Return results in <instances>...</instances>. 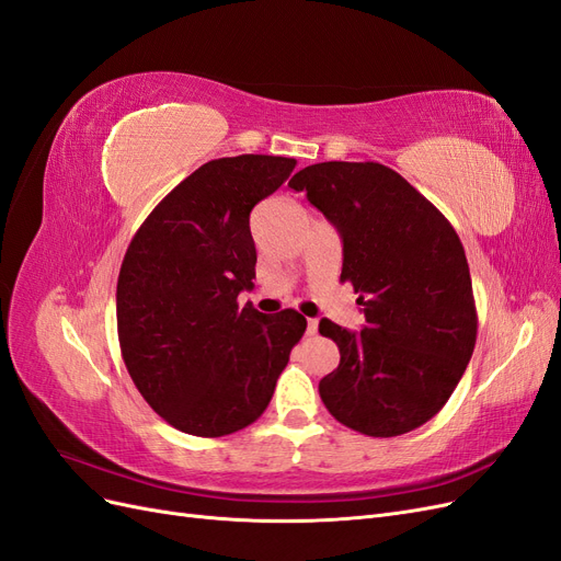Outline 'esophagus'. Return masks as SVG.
Masks as SVG:
<instances>
[{
  "mask_svg": "<svg viewBox=\"0 0 561 561\" xmlns=\"http://www.w3.org/2000/svg\"><path fill=\"white\" fill-rule=\"evenodd\" d=\"M316 332H318V320H316V318H309V322H307V334L313 336Z\"/></svg>",
  "mask_w": 561,
  "mask_h": 561,
  "instance_id": "esophagus-1",
  "label": "esophagus"
}]
</instances>
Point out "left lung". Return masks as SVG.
<instances>
[{"label":"left lung","instance_id":"8db88e82","mask_svg":"<svg viewBox=\"0 0 561 561\" xmlns=\"http://www.w3.org/2000/svg\"><path fill=\"white\" fill-rule=\"evenodd\" d=\"M336 227L342 283L358 293L365 328L320 320L339 367L318 390L330 414L369 437L431 421L461 381L478 339L461 239L433 203L388 165L325 161L290 180Z\"/></svg>","mask_w":561,"mask_h":561}]
</instances>
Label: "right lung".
Segmentation results:
<instances>
[{"mask_svg":"<svg viewBox=\"0 0 561 561\" xmlns=\"http://www.w3.org/2000/svg\"><path fill=\"white\" fill-rule=\"evenodd\" d=\"M295 165L266 154L203 163L126 250L116 283L122 358L151 410L182 433L222 437L257 421L307 330L295 309L239 307L257 264L250 210Z\"/></svg>","mask_w":561,"mask_h":561,"instance_id":"right-lung-1","label":"right lung"}]
</instances>
